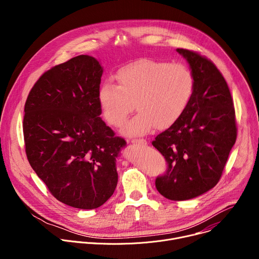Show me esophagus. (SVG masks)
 Returning a JSON list of instances; mask_svg holds the SVG:
<instances>
[{"label": "esophagus", "mask_w": 259, "mask_h": 259, "mask_svg": "<svg viewBox=\"0 0 259 259\" xmlns=\"http://www.w3.org/2000/svg\"><path fill=\"white\" fill-rule=\"evenodd\" d=\"M131 142L133 144H141V145H145L147 143L146 140L143 139V138H134V139L131 140Z\"/></svg>", "instance_id": "1"}]
</instances>
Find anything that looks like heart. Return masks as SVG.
Returning <instances> with one entry per match:
<instances>
[{
	"label": "heart",
	"instance_id": "b5f03b06",
	"mask_svg": "<svg viewBox=\"0 0 259 259\" xmlns=\"http://www.w3.org/2000/svg\"><path fill=\"white\" fill-rule=\"evenodd\" d=\"M117 82L100 87L98 102L102 117L113 127L125 123L134 103L138 112L123 128L129 136L145 134L154 125L157 129L173 125L195 91V77L189 66L151 59L122 67Z\"/></svg>",
	"mask_w": 259,
	"mask_h": 259
}]
</instances>
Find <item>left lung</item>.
Listing matches in <instances>:
<instances>
[{
  "mask_svg": "<svg viewBox=\"0 0 259 259\" xmlns=\"http://www.w3.org/2000/svg\"><path fill=\"white\" fill-rule=\"evenodd\" d=\"M177 52L191 65L195 91L180 118L152 144L167 162L166 172L156 178L158 192L169 200L183 201L218 183L238 129L234 101L223 73L196 51L178 48Z\"/></svg>",
  "mask_w": 259,
  "mask_h": 259,
  "instance_id": "left-lung-1",
  "label": "left lung"
}]
</instances>
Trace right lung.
I'll return each instance as SVG.
<instances>
[{"label":"right lung","mask_w":259,"mask_h":259,"mask_svg":"<svg viewBox=\"0 0 259 259\" xmlns=\"http://www.w3.org/2000/svg\"><path fill=\"white\" fill-rule=\"evenodd\" d=\"M99 62L79 55L45 71L24 104L23 137L31 166L58 201L95 209L113 196L116 158L126 141L101 120Z\"/></svg>","instance_id":"obj_1"}]
</instances>
